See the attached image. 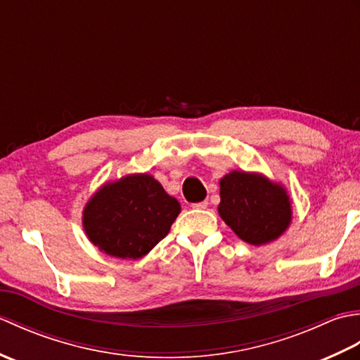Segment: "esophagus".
<instances>
[{"label":"esophagus","instance_id":"1","mask_svg":"<svg viewBox=\"0 0 360 360\" xmlns=\"http://www.w3.org/2000/svg\"><path fill=\"white\" fill-rule=\"evenodd\" d=\"M207 205H209L207 201H201V202H195L192 207L193 209H207Z\"/></svg>","mask_w":360,"mask_h":360}]
</instances>
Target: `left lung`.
Wrapping results in <instances>:
<instances>
[{"label":"left lung","instance_id":"1","mask_svg":"<svg viewBox=\"0 0 360 360\" xmlns=\"http://www.w3.org/2000/svg\"><path fill=\"white\" fill-rule=\"evenodd\" d=\"M219 217L252 246L277 240L292 219L286 188L259 173L233 170L219 181Z\"/></svg>","mask_w":360,"mask_h":360}]
</instances>
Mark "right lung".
Here are the masks:
<instances>
[{
  "mask_svg": "<svg viewBox=\"0 0 360 360\" xmlns=\"http://www.w3.org/2000/svg\"><path fill=\"white\" fill-rule=\"evenodd\" d=\"M181 205L151 174L106 182L83 209L89 241L116 258L137 259L165 238Z\"/></svg>",
  "mask_w": 360,
  "mask_h": 360,
  "instance_id": "right-lung-1",
  "label": "right lung"
}]
</instances>
